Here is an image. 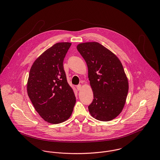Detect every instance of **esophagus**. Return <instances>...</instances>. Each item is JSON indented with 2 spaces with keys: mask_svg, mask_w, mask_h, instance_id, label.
<instances>
[{
  "mask_svg": "<svg viewBox=\"0 0 160 160\" xmlns=\"http://www.w3.org/2000/svg\"><path fill=\"white\" fill-rule=\"evenodd\" d=\"M76 88L78 89V91H80L81 89V84H79L78 86H76Z\"/></svg>",
  "mask_w": 160,
  "mask_h": 160,
  "instance_id": "34e87169",
  "label": "esophagus"
}]
</instances>
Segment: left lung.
<instances>
[{"label": "left lung", "instance_id": "left-lung-1", "mask_svg": "<svg viewBox=\"0 0 160 160\" xmlns=\"http://www.w3.org/2000/svg\"><path fill=\"white\" fill-rule=\"evenodd\" d=\"M77 49L87 63L93 93L89 113L97 120L111 121L121 112L129 90L123 67L113 53L98 42L81 43Z\"/></svg>", "mask_w": 160, "mask_h": 160}]
</instances>
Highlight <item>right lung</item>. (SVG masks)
I'll return each instance as SVG.
<instances>
[{"label": "right lung", "instance_id": "1", "mask_svg": "<svg viewBox=\"0 0 160 160\" xmlns=\"http://www.w3.org/2000/svg\"><path fill=\"white\" fill-rule=\"evenodd\" d=\"M71 45L58 42L52 46L35 60L29 71L28 95L36 112L49 123L67 120L76 103L63 68V60Z\"/></svg>", "mask_w": 160, "mask_h": 160}]
</instances>
